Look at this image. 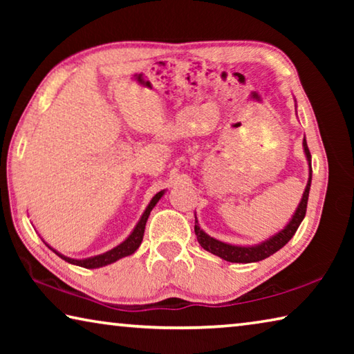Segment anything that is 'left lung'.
<instances>
[{
    "instance_id": "1",
    "label": "left lung",
    "mask_w": 354,
    "mask_h": 354,
    "mask_svg": "<svg viewBox=\"0 0 354 354\" xmlns=\"http://www.w3.org/2000/svg\"><path fill=\"white\" fill-rule=\"evenodd\" d=\"M297 109V107H295ZM303 149H304V156H306L308 165H309V178H308V184L304 187L301 201L298 203V207L295 209V212L290 217V220L287 221V225L279 230L278 232H274L273 236L267 237L266 241H262L259 243L254 245H234V243H227V242H221L218 239H214L205 232L200 227L198 218H196L195 214V234H196V241L201 245L203 248L209 253H212L215 256L221 257L227 262H236V263H250V262H259L262 259H267L268 256H272L277 253L278 250H281L284 245L290 241L295 234L298 226L301 225V221L306 215V207H308V198H309V190H310V181H313V167H310V153L306 143V137L303 139Z\"/></svg>"
}]
</instances>
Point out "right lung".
Segmentation results:
<instances>
[{"label": "right lung", "mask_w": 354, "mask_h": 354, "mask_svg": "<svg viewBox=\"0 0 354 354\" xmlns=\"http://www.w3.org/2000/svg\"><path fill=\"white\" fill-rule=\"evenodd\" d=\"M164 194H165V190H160L153 196L151 201L148 203L147 209L143 211L142 217L139 218L137 225L134 226V230L131 231V234L127 239H124L122 243H118L117 247H113L112 250L106 251V253H101V254L92 256V257H84V259H75V257H68V256H65L62 253H59L57 250L50 247V245H48L45 241L44 242H45L46 247L55 251V253L59 257H61V259H64L65 262H68V263H73V266H80V267H84V268H100V267L109 266V263L117 262L118 259H122V257H127V256H131L133 253H136L137 248L140 247V243L143 241V232H145L147 220L149 217V212L153 211V207L158 205V201L162 198Z\"/></svg>", "instance_id": "right-lung-1"}]
</instances>
